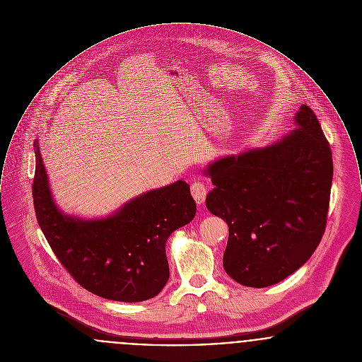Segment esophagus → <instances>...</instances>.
<instances>
[{
  "label": "esophagus",
  "instance_id": "34e87169",
  "mask_svg": "<svg viewBox=\"0 0 362 362\" xmlns=\"http://www.w3.org/2000/svg\"><path fill=\"white\" fill-rule=\"evenodd\" d=\"M190 193L194 199V202L197 204L203 203L206 200V196H207V188L204 185V182L202 181H194L192 185H190Z\"/></svg>",
  "mask_w": 362,
  "mask_h": 362
}]
</instances>
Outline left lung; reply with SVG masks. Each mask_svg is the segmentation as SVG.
Listing matches in <instances>:
<instances>
[{"label": "left lung", "mask_w": 362, "mask_h": 362, "mask_svg": "<svg viewBox=\"0 0 362 362\" xmlns=\"http://www.w3.org/2000/svg\"><path fill=\"white\" fill-rule=\"evenodd\" d=\"M278 143L225 156L206 174V204L228 226L223 267L235 282L267 287L309 260L322 241L332 184V153L313 110Z\"/></svg>", "instance_id": "1"}]
</instances>
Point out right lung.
<instances>
[{"label": "right lung", "mask_w": 362, "mask_h": 362, "mask_svg": "<svg viewBox=\"0 0 362 362\" xmlns=\"http://www.w3.org/2000/svg\"><path fill=\"white\" fill-rule=\"evenodd\" d=\"M34 146V209L62 267L78 285L106 300L140 303L159 294L169 281L166 241L196 214L189 185L180 180L136 197L113 216L81 221L56 207Z\"/></svg>", "instance_id": "obj_1"}]
</instances>
